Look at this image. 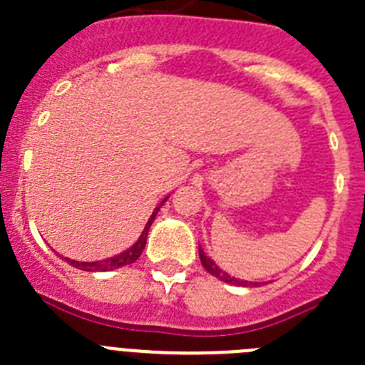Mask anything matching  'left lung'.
<instances>
[{"instance_id": "1", "label": "left lung", "mask_w": 365, "mask_h": 365, "mask_svg": "<svg viewBox=\"0 0 365 365\" xmlns=\"http://www.w3.org/2000/svg\"><path fill=\"white\" fill-rule=\"evenodd\" d=\"M199 257H200V263H202V267H205L206 271L210 272L212 277L220 278V280H223V282L237 284V286H248V282H244V280H237V278L229 277L227 272H223L222 269H220V267H217L216 263H214V261H212L210 257L205 254V252H202V248H200V246H199Z\"/></svg>"}]
</instances>
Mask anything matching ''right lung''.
I'll use <instances>...</instances> for the list:
<instances>
[{
    "mask_svg": "<svg viewBox=\"0 0 365 365\" xmlns=\"http://www.w3.org/2000/svg\"><path fill=\"white\" fill-rule=\"evenodd\" d=\"M165 202V200H163ZM160 208V206H159ZM159 208H155V212L151 214V217H149V222L145 223V229L142 231V237L138 239V242L132 246V248H128L126 252H123V254L115 255V257H110V259H104V261H70L71 265L77 267V269H83V271H113V269H119V267H125V265H130V263H134V261L142 255L143 248H145V240H148V231L149 227H151V223H153L155 216H157V212H159Z\"/></svg>",
    "mask_w": 365,
    "mask_h": 365,
    "instance_id": "add662e5",
    "label": "right lung"
}]
</instances>
